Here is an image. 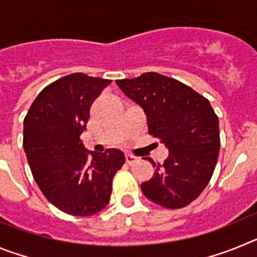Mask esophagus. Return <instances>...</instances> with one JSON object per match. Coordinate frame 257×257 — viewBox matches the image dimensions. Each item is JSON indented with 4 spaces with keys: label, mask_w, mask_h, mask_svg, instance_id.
<instances>
[{
    "label": "esophagus",
    "mask_w": 257,
    "mask_h": 257,
    "mask_svg": "<svg viewBox=\"0 0 257 257\" xmlns=\"http://www.w3.org/2000/svg\"><path fill=\"white\" fill-rule=\"evenodd\" d=\"M136 158L135 156H133V154H126V162L128 163V165H133V163L136 162Z\"/></svg>",
    "instance_id": "obj_1"
}]
</instances>
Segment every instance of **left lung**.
Segmentation results:
<instances>
[{
	"label": "left lung",
	"mask_w": 257,
	"mask_h": 257,
	"mask_svg": "<svg viewBox=\"0 0 257 257\" xmlns=\"http://www.w3.org/2000/svg\"><path fill=\"white\" fill-rule=\"evenodd\" d=\"M127 96L143 106L149 135L169 148V158L142 184L144 196L165 208L192 203L207 187L220 151L219 118L210 101L175 78L148 72L117 79Z\"/></svg>",
	"instance_id": "obj_1"
}]
</instances>
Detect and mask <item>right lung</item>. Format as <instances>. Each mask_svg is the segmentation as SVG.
<instances>
[{
  "mask_svg": "<svg viewBox=\"0 0 257 257\" xmlns=\"http://www.w3.org/2000/svg\"><path fill=\"white\" fill-rule=\"evenodd\" d=\"M110 79L72 73L47 85L32 103L23 147L41 192L63 212L90 216L108 205L115 172L123 166L119 149L91 152L79 136L86 130L95 97Z\"/></svg>",
  "mask_w": 257,
  "mask_h": 257,
  "instance_id": "add662e5",
  "label": "right lung"
}]
</instances>
